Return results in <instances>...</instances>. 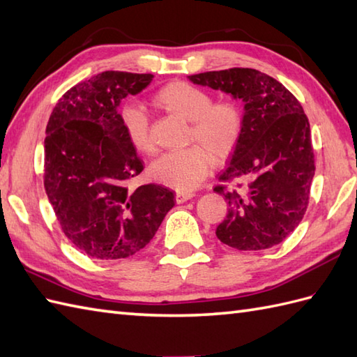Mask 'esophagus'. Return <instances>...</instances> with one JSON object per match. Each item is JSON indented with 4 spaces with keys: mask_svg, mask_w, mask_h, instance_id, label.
<instances>
[{
    "mask_svg": "<svg viewBox=\"0 0 357 357\" xmlns=\"http://www.w3.org/2000/svg\"><path fill=\"white\" fill-rule=\"evenodd\" d=\"M192 197H194L192 192H177V194H176V202H177L178 204H181V203L188 202V199H190Z\"/></svg>",
    "mask_w": 357,
    "mask_h": 357,
    "instance_id": "esophagus-1",
    "label": "esophagus"
}]
</instances>
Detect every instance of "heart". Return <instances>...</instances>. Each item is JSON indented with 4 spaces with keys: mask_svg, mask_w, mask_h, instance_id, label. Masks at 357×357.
<instances>
[{
    "mask_svg": "<svg viewBox=\"0 0 357 357\" xmlns=\"http://www.w3.org/2000/svg\"><path fill=\"white\" fill-rule=\"evenodd\" d=\"M158 109L189 121L188 149L163 154L151 165V176L180 192L197 188L212 169V165L227 160L242 136L244 116L239 104L222 98L212 101L211 92L189 82H171L153 95ZM119 123L128 142L142 154H153L155 142L150 119L137 106L119 110Z\"/></svg>",
    "mask_w": 357,
    "mask_h": 357,
    "instance_id": "1",
    "label": "heart"
}]
</instances>
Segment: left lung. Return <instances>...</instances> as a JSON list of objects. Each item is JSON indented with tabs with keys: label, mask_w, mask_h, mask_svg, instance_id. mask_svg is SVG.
Instances as JSON below:
<instances>
[{
	"label": "left lung",
	"mask_w": 357,
	"mask_h": 357,
	"mask_svg": "<svg viewBox=\"0 0 357 357\" xmlns=\"http://www.w3.org/2000/svg\"><path fill=\"white\" fill-rule=\"evenodd\" d=\"M189 80L245 102L241 141L213 188L229 203L216 236L244 251L279 245L306 213L315 174L310 126L300 101L275 78L251 68L194 74Z\"/></svg>",
	"instance_id": "left-lung-1"
}]
</instances>
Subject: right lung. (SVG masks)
I'll list each match as a JSON object with an SVG mask.
<instances>
[{"label": "right lung", "mask_w": 357, "mask_h": 357, "mask_svg": "<svg viewBox=\"0 0 357 357\" xmlns=\"http://www.w3.org/2000/svg\"><path fill=\"white\" fill-rule=\"evenodd\" d=\"M153 77L104 71L68 89L50 115L43 186L65 236L89 257L136 255L174 207L169 188H128L144 162L123 132L118 106Z\"/></svg>", "instance_id": "right-lung-1"}]
</instances>
